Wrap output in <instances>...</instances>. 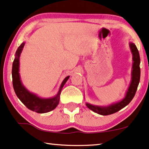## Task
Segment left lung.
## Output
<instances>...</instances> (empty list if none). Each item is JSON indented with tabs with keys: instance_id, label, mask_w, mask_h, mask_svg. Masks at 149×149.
Segmentation results:
<instances>
[{
	"instance_id": "obj_1",
	"label": "left lung",
	"mask_w": 149,
	"mask_h": 149,
	"mask_svg": "<svg viewBox=\"0 0 149 149\" xmlns=\"http://www.w3.org/2000/svg\"><path fill=\"white\" fill-rule=\"evenodd\" d=\"M129 47L132 54L133 63H132L131 72V81H130V85L128 88L125 97L120 101L108 105V106H98V105H94L86 102V107L95 113L103 116L115 113L129 104L135 95L139 81H140L141 59L136 45L133 42H129Z\"/></svg>"
}]
</instances>
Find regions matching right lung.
Segmentation results:
<instances>
[{
	"label": "right lung",
	"instance_id": "add662e5",
	"mask_svg": "<svg viewBox=\"0 0 149 149\" xmlns=\"http://www.w3.org/2000/svg\"><path fill=\"white\" fill-rule=\"evenodd\" d=\"M24 45L25 42H23L18 48L17 51H16L15 60L13 63L12 77L14 90L20 101L29 109L38 113H48L54 110L58 104L62 88L69 79L70 76L67 77L63 80L58 93L53 97L48 98H41L36 94L30 92L22 84L19 74V59Z\"/></svg>",
	"mask_w": 149,
	"mask_h": 149
}]
</instances>
